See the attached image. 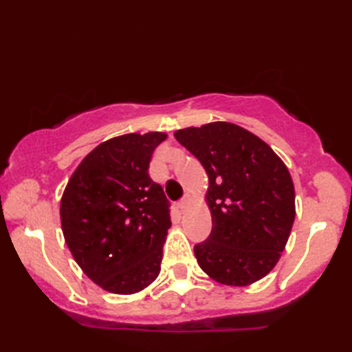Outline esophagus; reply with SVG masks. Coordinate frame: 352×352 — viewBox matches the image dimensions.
Wrapping results in <instances>:
<instances>
[{
	"instance_id": "obj_1",
	"label": "esophagus",
	"mask_w": 352,
	"mask_h": 352,
	"mask_svg": "<svg viewBox=\"0 0 352 352\" xmlns=\"http://www.w3.org/2000/svg\"><path fill=\"white\" fill-rule=\"evenodd\" d=\"M188 206H189V197H188V195H186L184 198H182V199H180V203H178V207H180V208H182V210L184 212V210H186V208H188Z\"/></svg>"
}]
</instances>
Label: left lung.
<instances>
[{"instance_id":"obj_1","label":"left lung","mask_w":352,"mask_h":352,"mask_svg":"<svg viewBox=\"0 0 352 352\" xmlns=\"http://www.w3.org/2000/svg\"><path fill=\"white\" fill-rule=\"evenodd\" d=\"M174 136L208 175L213 227L193 248L198 265L227 286L263 278L278 261L295 221V189L286 164L236 124L190 126Z\"/></svg>"}]
</instances>
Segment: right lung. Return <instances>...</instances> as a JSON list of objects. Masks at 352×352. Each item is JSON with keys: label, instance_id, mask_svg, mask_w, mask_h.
Segmentation results:
<instances>
[{"label": "right lung", "instance_id": "1", "mask_svg": "<svg viewBox=\"0 0 352 352\" xmlns=\"http://www.w3.org/2000/svg\"><path fill=\"white\" fill-rule=\"evenodd\" d=\"M164 139V133H131L104 142L63 192L66 245L89 278L111 294H136L160 272L170 204L148 166Z\"/></svg>", "mask_w": 352, "mask_h": 352}]
</instances>
